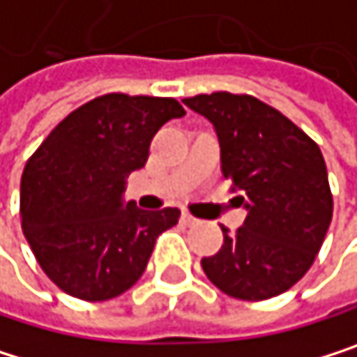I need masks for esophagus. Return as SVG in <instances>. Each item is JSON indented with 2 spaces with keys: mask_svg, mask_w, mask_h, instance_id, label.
<instances>
[{
  "mask_svg": "<svg viewBox=\"0 0 357 357\" xmlns=\"http://www.w3.org/2000/svg\"><path fill=\"white\" fill-rule=\"evenodd\" d=\"M181 220H183V225H187V227L197 225V222H199V220H197L195 216H191L189 212H183V214H181Z\"/></svg>",
  "mask_w": 357,
  "mask_h": 357,
  "instance_id": "34e87169",
  "label": "esophagus"
}]
</instances>
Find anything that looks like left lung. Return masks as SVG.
<instances>
[{"label":"left lung","instance_id":"1","mask_svg":"<svg viewBox=\"0 0 357 357\" xmlns=\"http://www.w3.org/2000/svg\"><path fill=\"white\" fill-rule=\"evenodd\" d=\"M216 130L222 176L242 191L246 220L222 229V246L202 259L208 280L242 301L292 288L314 265L333 220V193L320 147L278 109L248 94L183 98Z\"/></svg>","mask_w":357,"mask_h":357}]
</instances>
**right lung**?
Wrapping results in <instances>:
<instances>
[{"instance_id":"add662e5","label":"right lung","mask_w":357,"mask_h":357,"mask_svg":"<svg viewBox=\"0 0 357 357\" xmlns=\"http://www.w3.org/2000/svg\"><path fill=\"white\" fill-rule=\"evenodd\" d=\"M185 109L174 98L105 94L69 113L20 181L22 234L46 275L82 301H109L143 275L178 208L123 204L126 178L149 158L155 132Z\"/></svg>"}]
</instances>
